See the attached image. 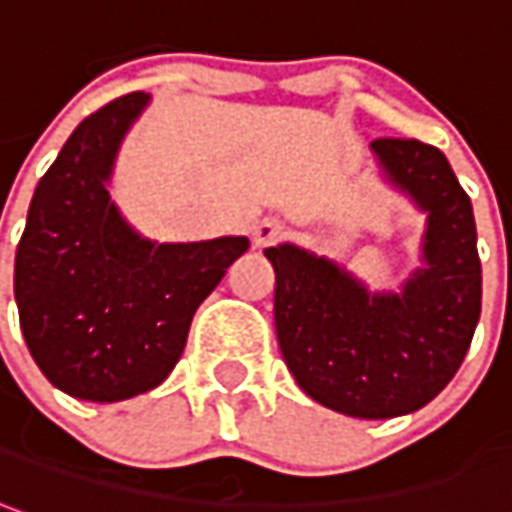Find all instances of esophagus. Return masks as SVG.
I'll list each match as a JSON object with an SVG mask.
<instances>
[{
  "label": "esophagus",
  "mask_w": 512,
  "mask_h": 512,
  "mask_svg": "<svg viewBox=\"0 0 512 512\" xmlns=\"http://www.w3.org/2000/svg\"><path fill=\"white\" fill-rule=\"evenodd\" d=\"M284 222L276 220V217H264V220H259L256 225H253V231H250V236H253V245L256 248H267V245H276L278 239L284 236Z\"/></svg>",
  "instance_id": "esophagus-1"
}]
</instances>
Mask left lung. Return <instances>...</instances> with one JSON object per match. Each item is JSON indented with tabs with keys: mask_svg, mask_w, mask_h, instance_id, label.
Instances as JSON below:
<instances>
[{
	"mask_svg": "<svg viewBox=\"0 0 512 512\" xmlns=\"http://www.w3.org/2000/svg\"><path fill=\"white\" fill-rule=\"evenodd\" d=\"M379 178L426 214L421 267L398 290H370L329 256L281 242L276 334L306 396L351 418L379 421L426 407L463 365L482 309L471 200L438 147L370 142Z\"/></svg>",
	"mask_w": 512,
	"mask_h": 512,
	"instance_id": "1",
	"label": "left lung"
}]
</instances>
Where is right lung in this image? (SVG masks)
I'll use <instances>...</instances> for the list:
<instances>
[{
    "mask_svg": "<svg viewBox=\"0 0 512 512\" xmlns=\"http://www.w3.org/2000/svg\"><path fill=\"white\" fill-rule=\"evenodd\" d=\"M150 105L136 91L86 116L35 186L13 292L35 365L66 396L114 404L181 359L197 306L248 236L155 242L111 200L116 155Z\"/></svg>",
    "mask_w": 512,
    "mask_h": 512,
    "instance_id": "add662e5",
    "label": "right lung"
}]
</instances>
